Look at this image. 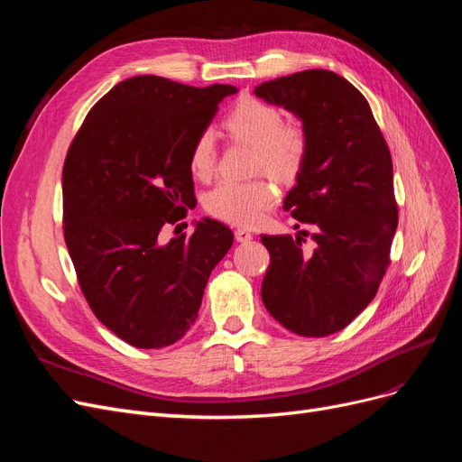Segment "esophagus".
<instances>
[{
	"label": "esophagus",
	"mask_w": 462,
	"mask_h": 462,
	"mask_svg": "<svg viewBox=\"0 0 462 462\" xmlns=\"http://www.w3.org/2000/svg\"><path fill=\"white\" fill-rule=\"evenodd\" d=\"M253 231L250 229H245V227H239V229H235V239L239 241V243H248L250 239H253Z\"/></svg>",
	"instance_id": "34e87169"
}]
</instances>
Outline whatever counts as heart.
Returning <instances> with one entry per match:
<instances>
[{
    "label": "heart",
    "instance_id": "b5f03b06",
    "mask_svg": "<svg viewBox=\"0 0 462 462\" xmlns=\"http://www.w3.org/2000/svg\"><path fill=\"white\" fill-rule=\"evenodd\" d=\"M223 127L235 138L254 148V170H263L277 180L295 179L304 163L309 141L297 123H283V116L275 106L245 97L223 119ZM216 165L214 134L204 131L190 150V171L206 179ZM275 190L270 180L254 179L246 183L221 180L206 197V209L212 216L233 223L253 226L273 204Z\"/></svg>",
    "mask_w": 462,
    "mask_h": 462
}]
</instances>
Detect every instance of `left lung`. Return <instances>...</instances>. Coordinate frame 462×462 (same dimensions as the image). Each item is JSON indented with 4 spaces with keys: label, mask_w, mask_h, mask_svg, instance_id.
Instances as JSON below:
<instances>
[{
    "label": "left lung",
    "mask_w": 462,
    "mask_h": 462,
    "mask_svg": "<svg viewBox=\"0 0 462 462\" xmlns=\"http://www.w3.org/2000/svg\"><path fill=\"white\" fill-rule=\"evenodd\" d=\"M254 94L302 123L309 150L283 209L316 227L314 250H304V231L262 235V300L289 331L326 337L366 309L383 279L397 229L393 163L366 97L346 79L310 69Z\"/></svg>",
    "instance_id": "1"
}]
</instances>
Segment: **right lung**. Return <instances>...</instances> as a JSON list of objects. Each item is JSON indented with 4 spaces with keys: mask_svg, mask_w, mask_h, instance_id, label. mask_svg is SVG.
<instances>
[{
    "mask_svg": "<svg viewBox=\"0 0 462 462\" xmlns=\"http://www.w3.org/2000/svg\"><path fill=\"white\" fill-rule=\"evenodd\" d=\"M236 88L125 79L82 123L63 165V235L92 312L138 348L173 345L197 321L208 277L233 245L221 221L160 239L194 200L190 150Z\"/></svg>",
    "mask_w": 462,
    "mask_h": 462,
    "instance_id": "add662e5",
    "label": "right lung"
}]
</instances>
